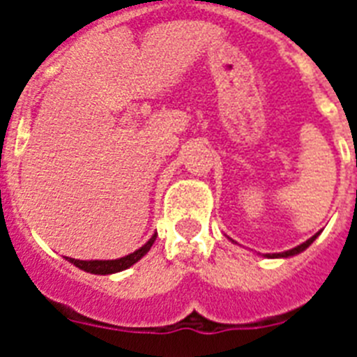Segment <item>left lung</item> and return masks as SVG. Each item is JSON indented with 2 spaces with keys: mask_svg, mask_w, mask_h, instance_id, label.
Here are the masks:
<instances>
[{
  "mask_svg": "<svg viewBox=\"0 0 357 357\" xmlns=\"http://www.w3.org/2000/svg\"><path fill=\"white\" fill-rule=\"evenodd\" d=\"M319 234H321V231H319ZM319 234H315L311 238H307L305 243H302V244H300V246H296V248L287 250V252H282V254H272V255H271V254H266V257H291V255L300 254V252H304V250L307 248V246H310V244L313 243V241H315L317 237H319Z\"/></svg>",
  "mask_w": 357,
  "mask_h": 357,
  "instance_id": "left-lung-1",
  "label": "left lung"
}]
</instances>
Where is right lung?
<instances>
[{
  "label": "right lung",
  "mask_w": 357,
  "mask_h": 357,
  "mask_svg": "<svg viewBox=\"0 0 357 357\" xmlns=\"http://www.w3.org/2000/svg\"><path fill=\"white\" fill-rule=\"evenodd\" d=\"M155 235H151V238L144 246H140L139 250H135L133 254L126 255V257H120V259H107V261H81V259H72V257H66L70 263H74L77 268L85 272H91V274H114V272L126 271L131 265H135L140 257H144L148 252H150L151 244L155 243Z\"/></svg>",
  "instance_id": "obj_1"
}]
</instances>
